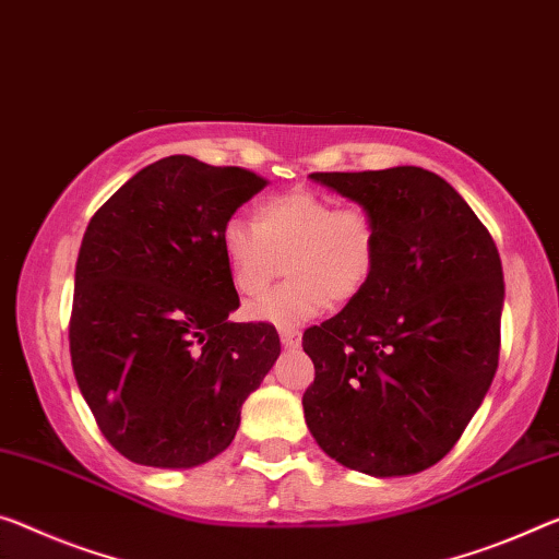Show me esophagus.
Returning <instances> with one entry per match:
<instances>
[{
	"label": "esophagus",
	"mask_w": 559,
	"mask_h": 559,
	"mask_svg": "<svg viewBox=\"0 0 559 559\" xmlns=\"http://www.w3.org/2000/svg\"><path fill=\"white\" fill-rule=\"evenodd\" d=\"M280 340L287 349H297L299 342H302V337H299L297 330H280Z\"/></svg>",
	"instance_id": "obj_1"
}]
</instances>
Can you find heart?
Wrapping results in <instances>:
<instances>
[{
	"instance_id": "heart-1",
	"label": "heart",
	"mask_w": 559,
	"mask_h": 559,
	"mask_svg": "<svg viewBox=\"0 0 559 559\" xmlns=\"http://www.w3.org/2000/svg\"><path fill=\"white\" fill-rule=\"evenodd\" d=\"M219 247L231 289L242 299L262 297L285 262L287 280L247 314L295 330L332 302L349 305L362 295L380 260V225L367 207H337L332 197L297 187L264 197L252 227L227 222Z\"/></svg>"
}]
</instances>
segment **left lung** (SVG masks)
Listing matches in <instances>:
<instances>
[{
    "label": "left lung",
    "mask_w": 559,
    "mask_h": 559,
    "mask_svg": "<svg viewBox=\"0 0 559 559\" xmlns=\"http://www.w3.org/2000/svg\"><path fill=\"white\" fill-rule=\"evenodd\" d=\"M380 225L374 277L309 328L302 407L317 444L349 469L405 477L432 467L483 405L500 359V252L454 187L423 167L314 171Z\"/></svg>",
    "instance_id": "8db88e82"
}]
</instances>
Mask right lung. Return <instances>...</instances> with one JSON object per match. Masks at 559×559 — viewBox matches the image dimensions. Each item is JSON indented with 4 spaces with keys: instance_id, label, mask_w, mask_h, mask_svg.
Listing matches in <instances>:
<instances>
[{
    "instance_id": "right-lung-1",
    "label": "right lung",
    "mask_w": 559,
    "mask_h": 559,
    "mask_svg": "<svg viewBox=\"0 0 559 559\" xmlns=\"http://www.w3.org/2000/svg\"><path fill=\"white\" fill-rule=\"evenodd\" d=\"M267 179L171 154L102 204L74 270L76 384L111 448L187 469L235 440L242 402L280 357L267 322L239 307L219 231Z\"/></svg>"
}]
</instances>
